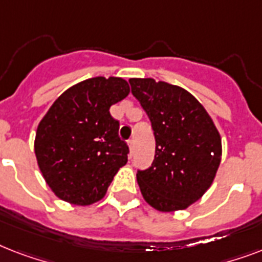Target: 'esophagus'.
<instances>
[{
  "instance_id": "obj_1",
  "label": "esophagus",
  "mask_w": 262,
  "mask_h": 262,
  "mask_svg": "<svg viewBox=\"0 0 262 262\" xmlns=\"http://www.w3.org/2000/svg\"><path fill=\"white\" fill-rule=\"evenodd\" d=\"M127 145H129V151H130V155L133 154V149H135V141L133 140H129L127 141Z\"/></svg>"
}]
</instances>
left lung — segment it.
<instances>
[{"label":"left lung","mask_w":262,"mask_h":262,"mask_svg":"<svg viewBox=\"0 0 262 262\" xmlns=\"http://www.w3.org/2000/svg\"><path fill=\"white\" fill-rule=\"evenodd\" d=\"M132 94L151 119L155 159L137 182L144 200L160 212L186 209L211 187L222 160L215 123L186 90L154 79H130Z\"/></svg>","instance_id":"left-lung-1"}]
</instances>
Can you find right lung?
Segmentation results:
<instances>
[{
	"mask_svg": "<svg viewBox=\"0 0 262 262\" xmlns=\"http://www.w3.org/2000/svg\"><path fill=\"white\" fill-rule=\"evenodd\" d=\"M129 92V84L121 77L84 80L68 88L39 122L35 155L58 199L84 207L106 195L129 154L110 107Z\"/></svg>",
	"mask_w": 262,
	"mask_h": 262,
	"instance_id": "right-lung-1",
	"label": "right lung"
}]
</instances>
